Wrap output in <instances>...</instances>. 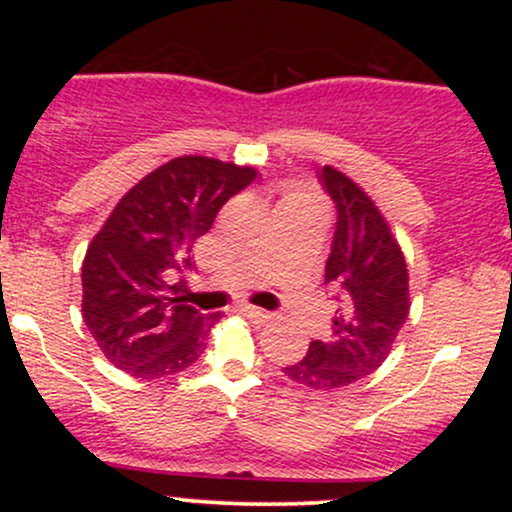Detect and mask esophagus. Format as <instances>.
Here are the masks:
<instances>
[{
  "instance_id": "obj_1",
  "label": "esophagus",
  "mask_w": 512,
  "mask_h": 512,
  "mask_svg": "<svg viewBox=\"0 0 512 512\" xmlns=\"http://www.w3.org/2000/svg\"><path fill=\"white\" fill-rule=\"evenodd\" d=\"M240 313L255 322H269L274 317V313H269V310H262V308H255V305H243V308H240Z\"/></svg>"
}]
</instances>
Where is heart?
Returning a JSON list of instances; mask_svg holds the SVG:
<instances>
[{
	"label": "heart",
	"mask_w": 512,
	"mask_h": 512,
	"mask_svg": "<svg viewBox=\"0 0 512 512\" xmlns=\"http://www.w3.org/2000/svg\"><path fill=\"white\" fill-rule=\"evenodd\" d=\"M286 204H315V202H313V199H310L308 195H298V192H296V195L286 197L284 207H286Z\"/></svg>",
	"instance_id": "obj_1"
}]
</instances>
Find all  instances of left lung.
<instances>
[{
	"mask_svg": "<svg viewBox=\"0 0 512 512\" xmlns=\"http://www.w3.org/2000/svg\"><path fill=\"white\" fill-rule=\"evenodd\" d=\"M317 180L337 209L325 264V286L334 293L337 313L330 337L310 342L308 356L284 373L313 390H339L366 378L390 354L409 315V274L373 199L330 166Z\"/></svg>",
	"mask_w": 512,
	"mask_h": 512,
	"instance_id": "8db88e82",
	"label": "left lung"
}]
</instances>
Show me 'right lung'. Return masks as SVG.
Masks as SVG:
<instances>
[{
	"label": "right lung",
	"instance_id": "right-lung-1",
	"mask_svg": "<svg viewBox=\"0 0 512 512\" xmlns=\"http://www.w3.org/2000/svg\"><path fill=\"white\" fill-rule=\"evenodd\" d=\"M257 178L207 156H180L139 180L117 202L81 267L84 322L113 366L137 378L190 368L221 313L204 315L170 296L192 272V248L233 195Z\"/></svg>",
	"mask_w": 512,
	"mask_h": 512
}]
</instances>
